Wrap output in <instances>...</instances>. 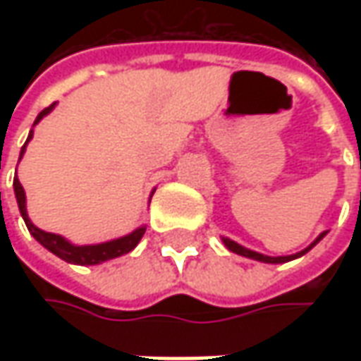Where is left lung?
Listing matches in <instances>:
<instances>
[{
    "label": "left lung",
    "instance_id": "1",
    "mask_svg": "<svg viewBox=\"0 0 361 361\" xmlns=\"http://www.w3.org/2000/svg\"><path fill=\"white\" fill-rule=\"evenodd\" d=\"M361 166V164H360ZM326 237V233H322L315 241L307 247V249H303L301 253H295V255H287V257H267V255H261V253H255V251H251V249H245V247H241L239 243L231 241V239H223V243L227 245V249H231L233 253H237V255H243V257H249V259H257V261H263V263H285V261H291V259H298V257L305 255L310 249H312L313 245H317V243L322 241Z\"/></svg>",
    "mask_w": 361,
    "mask_h": 361
}]
</instances>
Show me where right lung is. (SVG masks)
Listing matches in <instances>:
<instances>
[{"label": "right lung", "mask_w": 361, "mask_h": 361, "mask_svg": "<svg viewBox=\"0 0 361 361\" xmlns=\"http://www.w3.org/2000/svg\"><path fill=\"white\" fill-rule=\"evenodd\" d=\"M51 108H54V104H49L48 108H44V110L37 114V118H35L34 124H37L48 112H51ZM32 136H34V134L30 132L27 140H32ZM27 140H25V145H27ZM25 145L21 148V154L25 152ZM13 190H16V199H18V207H20L21 216H23V221H25V225H27V231L35 237V241L42 243L48 251H51L54 255H58L60 259H63V261H68V263H76V265H98V263H102V261L124 255V253H128V251H132V249L138 245V241L142 239V235H145L146 231V227H140V229H136L134 233H130V235L120 237V239H114V241L100 243V245H84V247H76V245L66 241L60 235H54V233H46V231L37 229L34 223L27 219V211H25V192H23V187H21V183L18 178H13Z\"/></svg>", "instance_id": "right-lung-1"}]
</instances>
